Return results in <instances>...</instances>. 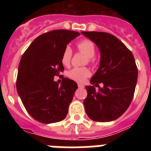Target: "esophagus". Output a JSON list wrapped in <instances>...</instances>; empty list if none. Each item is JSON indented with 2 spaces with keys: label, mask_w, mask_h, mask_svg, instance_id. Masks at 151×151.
Masks as SVG:
<instances>
[{
  "label": "esophagus",
  "mask_w": 151,
  "mask_h": 151,
  "mask_svg": "<svg viewBox=\"0 0 151 151\" xmlns=\"http://www.w3.org/2000/svg\"><path fill=\"white\" fill-rule=\"evenodd\" d=\"M78 87L79 88H84L85 86H84V85H82V84H78Z\"/></svg>",
  "instance_id": "esophagus-1"
}]
</instances>
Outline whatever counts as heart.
Listing matches in <instances>:
<instances>
[{
    "label": "heart",
    "instance_id": "1",
    "mask_svg": "<svg viewBox=\"0 0 151 151\" xmlns=\"http://www.w3.org/2000/svg\"><path fill=\"white\" fill-rule=\"evenodd\" d=\"M76 47L78 50L82 52L87 56L88 62L93 63V57L95 54V45L90 39H82L77 42ZM73 57V50L69 46L64 48L61 56V62L65 66H69ZM91 75V72L87 67H75L69 70L67 76L70 79L77 82H83Z\"/></svg>",
    "mask_w": 151,
    "mask_h": 151
}]
</instances>
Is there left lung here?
Here are the masks:
<instances>
[{
  "label": "left lung",
  "instance_id": "left-lung-1",
  "mask_svg": "<svg viewBox=\"0 0 151 151\" xmlns=\"http://www.w3.org/2000/svg\"><path fill=\"white\" fill-rule=\"evenodd\" d=\"M101 51L100 66L91 79L98 87L86 86L84 101L88 116L96 122L115 120L126 111L134 97L138 67L132 53L113 35L103 32H82ZM102 82L104 87L98 83Z\"/></svg>",
  "mask_w": 151,
  "mask_h": 151
}]
</instances>
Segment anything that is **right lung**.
Here are the masks:
<instances>
[{"instance_id":"right-lung-1","label":"right lung","mask_w":151,"mask_h":151,"mask_svg":"<svg viewBox=\"0 0 151 151\" xmlns=\"http://www.w3.org/2000/svg\"><path fill=\"white\" fill-rule=\"evenodd\" d=\"M79 35L66 29L50 31L36 38L22 54L17 90L29 115L41 123L60 122L67 115L78 85L67 78L59 85L54 77L64 70V48Z\"/></svg>"}]
</instances>
